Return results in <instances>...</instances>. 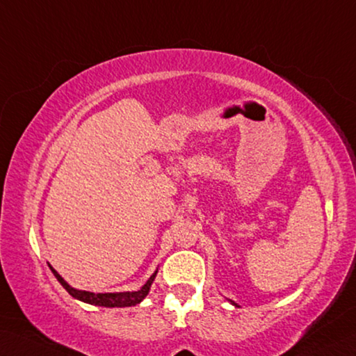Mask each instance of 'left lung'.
I'll return each mask as SVG.
<instances>
[{
	"label": "left lung",
	"mask_w": 356,
	"mask_h": 356,
	"mask_svg": "<svg viewBox=\"0 0 356 356\" xmlns=\"http://www.w3.org/2000/svg\"><path fill=\"white\" fill-rule=\"evenodd\" d=\"M229 303H232V305H234V307H238V303H234L233 300H229Z\"/></svg>",
	"instance_id": "left-lung-1"
}]
</instances>
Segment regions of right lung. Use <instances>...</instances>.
I'll use <instances>...</instances> for the list:
<instances>
[{
    "instance_id": "1",
    "label": "right lung",
    "mask_w": 356,
    "mask_h": 356,
    "mask_svg": "<svg viewBox=\"0 0 356 356\" xmlns=\"http://www.w3.org/2000/svg\"><path fill=\"white\" fill-rule=\"evenodd\" d=\"M48 267L51 269L53 275L58 278V282L64 286V289L72 297L76 298V300H81V302L89 303V305H95V307H106V308H124V307H134V305L140 303L143 298L148 296L149 288H152V284L156 278V273H158V270H154L153 275L147 280V283L137 291L98 292V294H95V292H90V291H81V289L73 288V286L68 284L65 280L53 269L51 264H48Z\"/></svg>"
}]
</instances>
